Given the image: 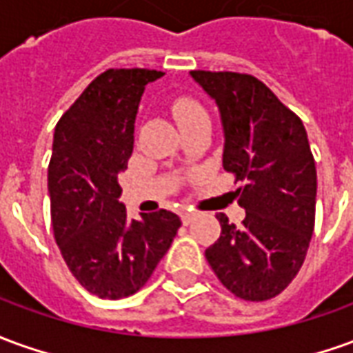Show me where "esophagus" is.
<instances>
[{"label":"esophagus","instance_id":"obj_1","mask_svg":"<svg viewBox=\"0 0 353 353\" xmlns=\"http://www.w3.org/2000/svg\"><path fill=\"white\" fill-rule=\"evenodd\" d=\"M194 216H196V214H194V212H191V210H183V212H181V221H183L185 225H187V223H191V221H193Z\"/></svg>","mask_w":353,"mask_h":353}]
</instances>
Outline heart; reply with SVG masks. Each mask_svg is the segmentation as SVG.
Here are the masks:
<instances>
[{"instance_id":"heart-1","label":"heart","mask_w":353,"mask_h":353,"mask_svg":"<svg viewBox=\"0 0 353 353\" xmlns=\"http://www.w3.org/2000/svg\"><path fill=\"white\" fill-rule=\"evenodd\" d=\"M172 112H174V117H176L177 124L181 125V130H183L185 125L199 122L202 118H208L206 117V110H204L196 101L189 99V97H179V99L174 101Z\"/></svg>"}]
</instances>
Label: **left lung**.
Wrapping results in <instances>:
<instances>
[{
	"mask_svg": "<svg viewBox=\"0 0 353 353\" xmlns=\"http://www.w3.org/2000/svg\"><path fill=\"white\" fill-rule=\"evenodd\" d=\"M216 101L223 168L235 174L243 223L218 214L221 235L206 260L221 285L250 302L275 298L304 263L315 223L317 172L302 120L250 74L193 70Z\"/></svg>",
	"mask_w": 353,
	"mask_h": 353,
	"instance_id": "1",
	"label": "left lung"
}]
</instances>
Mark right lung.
Returning <instances> with one entry per match:
<instances>
[{"mask_svg":"<svg viewBox=\"0 0 353 353\" xmlns=\"http://www.w3.org/2000/svg\"><path fill=\"white\" fill-rule=\"evenodd\" d=\"M164 72L110 68L61 117L48 170L51 221L68 270L99 298L132 296L168 252L181 221L159 210L130 219L118 177L134 151L145 85Z\"/></svg>","mask_w":353,"mask_h":353,"instance_id":"right-lung-1","label":"right lung"}]
</instances>
